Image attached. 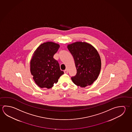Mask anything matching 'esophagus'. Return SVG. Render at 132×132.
I'll list each match as a JSON object with an SVG mask.
<instances>
[{
    "mask_svg": "<svg viewBox=\"0 0 132 132\" xmlns=\"http://www.w3.org/2000/svg\"><path fill=\"white\" fill-rule=\"evenodd\" d=\"M68 69H65L64 70V73L65 74H68Z\"/></svg>",
    "mask_w": 132,
    "mask_h": 132,
    "instance_id": "obj_1",
    "label": "esophagus"
}]
</instances>
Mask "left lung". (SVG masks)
<instances>
[{
    "label": "left lung",
    "mask_w": 132,
    "mask_h": 132,
    "mask_svg": "<svg viewBox=\"0 0 132 132\" xmlns=\"http://www.w3.org/2000/svg\"><path fill=\"white\" fill-rule=\"evenodd\" d=\"M74 58L76 75L72 76L76 85L85 87L94 83L101 69L99 55L94 47L85 42H77L68 46Z\"/></svg>",
    "instance_id": "1"
}]
</instances>
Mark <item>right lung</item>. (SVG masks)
<instances>
[{"instance_id": "right-lung-1", "label": "right lung", "mask_w": 132, "mask_h": 132, "mask_svg": "<svg viewBox=\"0 0 132 132\" xmlns=\"http://www.w3.org/2000/svg\"><path fill=\"white\" fill-rule=\"evenodd\" d=\"M59 45L48 42L41 44L35 51L30 61V72L36 83L41 88H51L64 74L58 61L53 58Z\"/></svg>"}]
</instances>
